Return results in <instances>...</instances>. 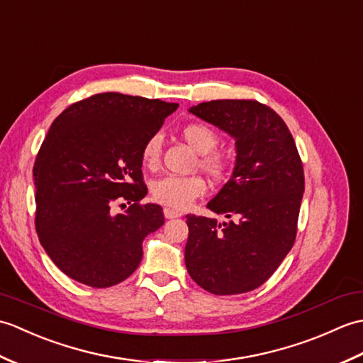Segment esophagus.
I'll list each match as a JSON object with an SVG mask.
<instances>
[{
    "label": "esophagus",
    "mask_w": 363,
    "mask_h": 363,
    "mask_svg": "<svg viewBox=\"0 0 363 363\" xmlns=\"http://www.w3.org/2000/svg\"><path fill=\"white\" fill-rule=\"evenodd\" d=\"M163 213L166 219H177V217H182V213L179 209H174V208H164Z\"/></svg>",
    "instance_id": "34e87169"
}]
</instances>
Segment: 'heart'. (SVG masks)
Returning <instances> with one entry per match:
<instances>
[{
  "instance_id": "heart-1",
  "label": "heart",
  "mask_w": 363,
  "mask_h": 363,
  "mask_svg": "<svg viewBox=\"0 0 363 363\" xmlns=\"http://www.w3.org/2000/svg\"><path fill=\"white\" fill-rule=\"evenodd\" d=\"M183 138L191 149L200 157L199 164L203 171L211 175L213 179L220 180L227 175L228 163L222 155L213 154V150L219 144V136L211 127L202 123H192L183 128ZM161 135L154 133L144 141L141 149L143 163L149 167H155L161 155ZM206 191L205 180L197 175L192 177H179V175H164L157 179L150 184V192L157 202L172 206L177 209H183L189 206L196 199L203 196Z\"/></svg>"
}]
</instances>
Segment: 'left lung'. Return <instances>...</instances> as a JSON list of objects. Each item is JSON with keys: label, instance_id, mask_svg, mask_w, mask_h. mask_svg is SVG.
Wrapping results in <instances>:
<instances>
[{"label": "left lung", "instance_id": "1", "mask_svg": "<svg viewBox=\"0 0 363 363\" xmlns=\"http://www.w3.org/2000/svg\"><path fill=\"white\" fill-rule=\"evenodd\" d=\"M189 113L236 141V161L230 180L206 205L228 222L186 216L188 273L214 295L250 292L294 247L304 192L300 155L284 121L256 101L202 102Z\"/></svg>", "mask_w": 363, "mask_h": 363}]
</instances>
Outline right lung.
Instances as JSON below:
<instances>
[{
    "mask_svg": "<svg viewBox=\"0 0 363 363\" xmlns=\"http://www.w3.org/2000/svg\"><path fill=\"white\" fill-rule=\"evenodd\" d=\"M179 104L101 93L55 118L34 164L35 228L52 262L79 283L110 287L128 278L143 240L164 223L163 208L141 205L143 144ZM116 201L131 205L115 215Z\"/></svg>",
    "mask_w": 363,
    "mask_h": 363,
    "instance_id": "1",
    "label": "right lung"
}]
</instances>
